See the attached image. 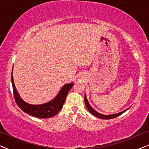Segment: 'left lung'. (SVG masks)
<instances>
[{
    "label": "left lung",
    "instance_id": "obj_1",
    "mask_svg": "<svg viewBox=\"0 0 149 149\" xmlns=\"http://www.w3.org/2000/svg\"><path fill=\"white\" fill-rule=\"evenodd\" d=\"M84 102H85V105H86V107L87 108V109H88L89 112H90L91 114H92L93 116H96V117L97 118H102V119H111V118H116L117 117V116H120V114H122L123 113L125 112V111H127L128 110L129 108L127 109H126L125 110L123 111V112H120L119 113H117V114H110V115H104L102 114H100V113H99L97 112L96 110H95L94 109H93L92 107L91 106V105L89 104V103L88 102V100H87V98H86V95H84Z\"/></svg>",
    "mask_w": 149,
    "mask_h": 149
}]
</instances>
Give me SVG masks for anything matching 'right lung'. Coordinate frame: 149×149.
Masks as SVG:
<instances>
[{
  "mask_svg": "<svg viewBox=\"0 0 149 149\" xmlns=\"http://www.w3.org/2000/svg\"><path fill=\"white\" fill-rule=\"evenodd\" d=\"M11 83H12L15 100L17 106L21 108L22 110H23L27 114L35 116V117L41 118H50L56 114L61 110L65 102L69 90L74 84V83H69V84H65L61 88L56 96L49 102L43 104L33 105L24 102L20 97L19 93H17L13 78V69L12 73H11Z\"/></svg>",
  "mask_w": 149,
  "mask_h": 149,
  "instance_id": "right-lung-1",
  "label": "right lung"
}]
</instances>
